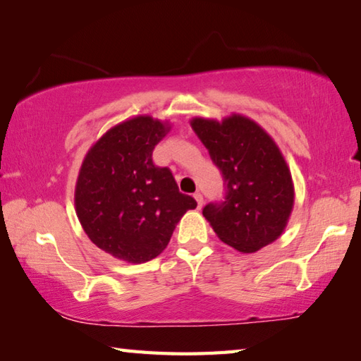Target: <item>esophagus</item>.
Masks as SVG:
<instances>
[{"label": "esophagus", "instance_id": "obj_1", "mask_svg": "<svg viewBox=\"0 0 361 361\" xmlns=\"http://www.w3.org/2000/svg\"><path fill=\"white\" fill-rule=\"evenodd\" d=\"M194 199L197 200V207L200 209V207H202V204H204V197H202V194H200V192H195V194H194Z\"/></svg>", "mask_w": 361, "mask_h": 361}]
</instances>
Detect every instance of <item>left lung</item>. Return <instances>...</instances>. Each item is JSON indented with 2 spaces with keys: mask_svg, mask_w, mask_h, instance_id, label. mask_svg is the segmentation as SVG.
I'll return each instance as SVG.
<instances>
[{
  "mask_svg": "<svg viewBox=\"0 0 361 361\" xmlns=\"http://www.w3.org/2000/svg\"><path fill=\"white\" fill-rule=\"evenodd\" d=\"M191 127L221 172L226 195L204 207L219 240L253 253L277 240L295 204L290 169L276 142L255 121L194 118Z\"/></svg>",
  "mask_w": 361,
  "mask_h": 361,
  "instance_id": "8db88e82",
  "label": "left lung"
}]
</instances>
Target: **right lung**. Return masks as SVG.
Here are the masks:
<instances>
[{
  "label": "right lung",
  "instance_id": "obj_1",
  "mask_svg": "<svg viewBox=\"0 0 361 361\" xmlns=\"http://www.w3.org/2000/svg\"><path fill=\"white\" fill-rule=\"evenodd\" d=\"M167 122L137 116L109 129L85 154L75 207L90 240L114 258L140 264L164 252L175 224L197 207L172 172L152 162Z\"/></svg>",
  "mask_w": 361,
  "mask_h": 361
}]
</instances>
